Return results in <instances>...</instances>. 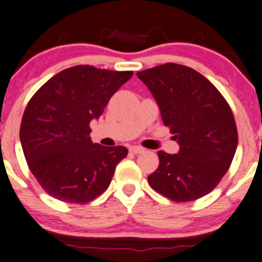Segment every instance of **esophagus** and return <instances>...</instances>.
Wrapping results in <instances>:
<instances>
[{"label":"esophagus","mask_w":262,"mask_h":262,"mask_svg":"<svg viewBox=\"0 0 262 262\" xmlns=\"http://www.w3.org/2000/svg\"><path fill=\"white\" fill-rule=\"evenodd\" d=\"M130 151L132 152V154H141V152L145 151V149L141 146H131Z\"/></svg>","instance_id":"34e87169"}]
</instances>
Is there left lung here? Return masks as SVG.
<instances>
[{
  "mask_svg": "<svg viewBox=\"0 0 262 262\" xmlns=\"http://www.w3.org/2000/svg\"><path fill=\"white\" fill-rule=\"evenodd\" d=\"M136 75L180 145L177 154L158 151L159 167L147 177L150 186L177 203L208 195L229 169L237 149V127L227 100L206 77L182 64H160Z\"/></svg>",
  "mask_w": 262,
  "mask_h": 262,
  "instance_id": "left-lung-1",
  "label": "left lung"
}]
</instances>
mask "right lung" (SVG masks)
Returning <instances> with one entry per match:
<instances>
[{"label":"right lung","instance_id":"1","mask_svg":"<svg viewBox=\"0 0 262 262\" xmlns=\"http://www.w3.org/2000/svg\"><path fill=\"white\" fill-rule=\"evenodd\" d=\"M132 74L88 64L70 67L51 77L29 100L20 141L29 169L52 198L85 204L108 188L128 150L93 142L89 125Z\"/></svg>","mask_w":262,"mask_h":262}]
</instances>
